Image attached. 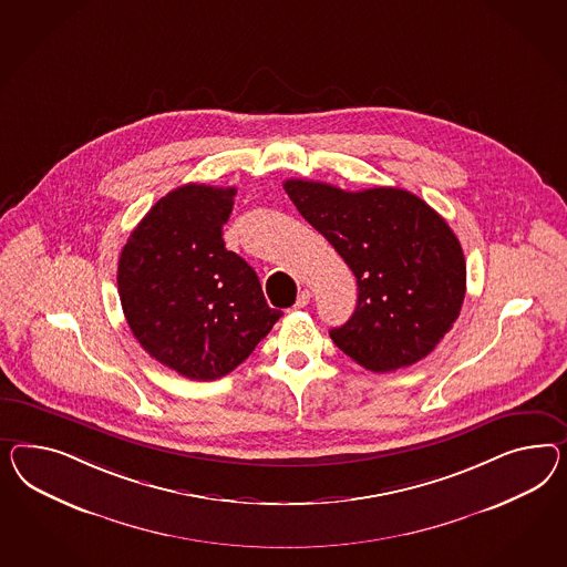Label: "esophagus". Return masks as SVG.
Wrapping results in <instances>:
<instances>
[{"mask_svg": "<svg viewBox=\"0 0 567 567\" xmlns=\"http://www.w3.org/2000/svg\"><path fill=\"white\" fill-rule=\"evenodd\" d=\"M309 299H311V292L307 291V289H303V291L297 295V303H295V307H297V309H303V307L309 303Z\"/></svg>", "mask_w": 567, "mask_h": 567, "instance_id": "obj_1", "label": "esophagus"}]
</instances>
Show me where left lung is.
I'll return each instance as SVG.
<instances>
[{"instance_id":"8db88e82","label":"left lung","mask_w":567,"mask_h":567,"mask_svg":"<svg viewBox=\"0 0 567 567\" xmlns=\"http://www.w3.org/2000/svg\"><path fill=\"white\" fill-rule=\"evenodd\" d=\"M285 192L357 278L351 320L330 330L338 349L380 373L425 359L458 320L466 292L464 254L444 218L400 187L344 192L289 179Z\"/></svg>"}]
</instances>
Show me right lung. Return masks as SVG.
Here are the masks:
<instances>
[{
    "mask_svg": "<svg viewBox=\"0 0 567 567\" xmlns=\"http://www.w3.org/2000/svg\"><path fill=\"white\" fill-rule=\"evenodd\" d=\"M237 187L187 184L158 199L123 245L117 289L142 349L187 380L230 373L282 316L223 225Z\"/></svg>",
    "mask_w": 567,
    "mask_h": 567,
    "instance_id": "obj_1",
    "label": "right lung"
}]
</instances>
